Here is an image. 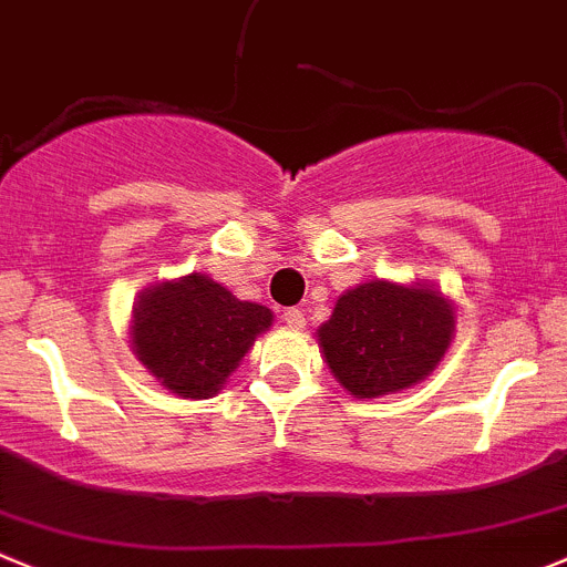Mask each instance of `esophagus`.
Instances as JSON below:
<instances>
[{"label":"esophagus","mask_w":567,"mask_h":567,"mask_svg":"<svg viewBox=\"0 0 567 567\" xmlns=\"http://www.w3.org/2000/svg\"><path fill=\"white\" fill-rule=\"evenodd\" d=\"M282 321L288 323L290 329H305V312L301 310H296V307H290V310H285L282 312Z\"/></svg>","instance_id":"obj_1"}]
</instances>
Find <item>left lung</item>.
Listing matches in <instances>:
<instances>
[{
  "mask_svg": "<svg viewBox=\"0 0 567 567\" xmlns=\"http://www.w3.org/2000/svg\"><path fill=\"white\" fill-rule=\"evenodd\" d=\"M457 332V307L432 282L368 279L338 296L318 349L354 399L401 393L430 377Z\"/></svg>",
  "mask_w": 567,
  "mask_h": 567,
  "instance_id": "left-lung-1",
  "label": "left lung"
}]
</instances>
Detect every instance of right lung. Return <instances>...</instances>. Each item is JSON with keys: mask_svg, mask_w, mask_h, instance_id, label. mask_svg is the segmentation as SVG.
<instances>
[{"mask_svg": "<svg viewBox=\"0 0 567 567\" xmlns=\"http://www.w3.org/2000/svg\"><path fill=\"white\" fill-rule=\"evenodd\" d=\"M274 312L207 274L161 279L137 296L130 316L135 360L179 399H210L227 384Z\"/></svg>", "mask_w": 567, "mask_h": 567, "instance_id": "1", "label": "right lung"}]
</instances>
